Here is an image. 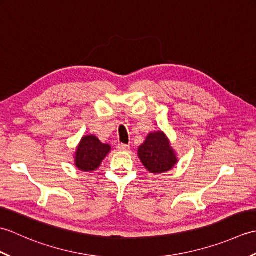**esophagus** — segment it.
Masks as SVG:
<instances>
[{
  "instance_id": "34e87169",
  "label": "esophagus",
  "mask_w": 256,
  "mask_h": 256,
  "mask_svg": "<svg viewBox=\"0 0 256 256\" xmlns=\"http://www.w3.org/2000/svg\"><path fill=\"white\" fill-rule=\"evenodd\" d=\"M118 150H121V152H128L130 150V146L126 144H123V143H120L118 145Z\"/></svg>"
}]
</instances>
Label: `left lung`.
<instances>
[{
  "label": "left lung",
  "mask_w": 256,
  "mask_h": 256,
  "mask_svg": "<svg viewBox=\"0 0 256 256\" xmlns=\"http://www.w3.org/2000/svg\"><path fill=\"white\" fill-rule=\"evenodd\" d=\"M138 156L146 170L154 174L170 170L177 162L170 142L162 132L150 133L146 138L144 144L140 146Z\"/></svg>",
  "instance_id": "1"
}]
</instances>
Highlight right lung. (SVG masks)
Segmentation results:
<instances>
[{
  "mask_svg": "<svg viewBox=\"0 0 256 256\" xmlns=\"http://www.w3.org/2000/svg\"><path fill=\"white\" fill-rule=\"evenodd\" d=\"M110 150V145L102 144L94 135L84 136L76 154V166L84 172L96 170Z\"/></svg>",
  "mask_w": 256,
  "mask_h": 256,
  "instance_id": "right-lung-1",
  "label": "right lung"
}]
</instances>
